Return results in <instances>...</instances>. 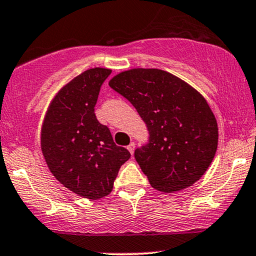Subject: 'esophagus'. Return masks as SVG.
Here are the masks:
<instances>
[{
	"label": "esophagus",
	"instance_id": "esophagus-1",
	"mask_svg": "<svg viewBox=\"0 0 256 256\" xmlns=\"http://www.w3.org/2000/svg\"><path fill=\"white\" fill-rule=\"evenodd\" d=\"M128 150L131 153V156H134V142H131L130 144L128 146Z\"/></svg>",
	"mask_w": 256,
	"mask_h": 256
}]
</instances>
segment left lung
<instances>
[{
	"mask_svg": "<svg viewBox=\"0 0 256 256\" xmlns=\"http://www.w3.org/2000/svg\"><path fill=\"white\" fill-rule=\"evenodd\" d=\"M141 115L150 143L134 158L150 186L176 192L198 181L218 150V122L206 100L175 75L154 68H134L109 81Z\"/></svg>",
	"mask_w": 256,
	"mask_h": 256,
	"instance_id": "obj_1",
	"label": "left lung"
}]
</instances>
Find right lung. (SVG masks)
I'll return each mask as SVG.
<instances>
[{
  "label": "right lung",
  "instance_id": "1",
  "mask_svg": "<svg viewBox=\"0 0 256 256\" xmlns=\"http://www.w3.org/2000/svg\"><path fill=\"white\" fill-rule=\"evenodd\" d=\"M110 72L87 69L66 84L50 100L41 128V150L52 175L87 199L108 196L120 166L131 156L94 114L100 86Z\"/></svg>",
  "mask_w": 256,
  "mask_h": 256
}]
</instances>
